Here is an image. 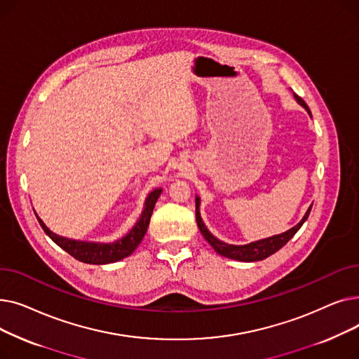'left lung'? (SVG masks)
<instances>
[{
  "instance_id": "obj_1",
  "label": "left lung",
  "mask_w": 359,
  "mask_h": 359,
  "mask_svg": "<svg viewBox=\"0 0 359 359\" xmlns=\"http://www.w3.org/2000/svg\"><path fill=\"white\" fill-rule=\"evenodd\" d=\"M294 97H295L297 103L303 106L307 110L309 115L311 116V111H310L309 106L304 103V100L298 97L297 94H294ZM195 202H196V222H198L199 231L202 233L205 240L211 244L212 249L218 255H221L224 257H229V259L240 260V262H257V260H263V259L269 257L271 255L276 253L282 246H285V244L294 237V234L301 229V225L306 222V219L310 215L311 206H313V205H310L307 212L304 214V217L301 218V221L285 233L271 236V237L262 238V240H256V241H252L249 244H229V243L221 241L219 238H217L208 229H206V225L203 224L202 217H201V198L196 196Z\"/></svg>"
}]
</instances>
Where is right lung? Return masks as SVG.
<instances>
[{"mask_svg": "<svg viewBox=\"0 0 359 359\" xmlns=\"http://www.w3.org/2000/svg\"><path fill=\"white\" fill-rule=\"evenodd\" d=\"M161 192H163V187H156V189L151 191L145 198L144 210L134 227H132L123 237L109 243L83 241V240H74V238L60 236L53 233L52 230H49L46 227V224L39 218V215L36 212L34 214L37 221L41 224V227L49 236V238L55 244H58L62 250L69 253L72 257H75L83 263H88V265H107V263H115L118 260L128 257L140 246V243L142 241L149 225L151 214H153L156 202L160 198Z\"/></svg>", "mask_w": 359, "mask_h": 359, "instance_id": "add662e5", "label": "right lung"}]
</instances>
